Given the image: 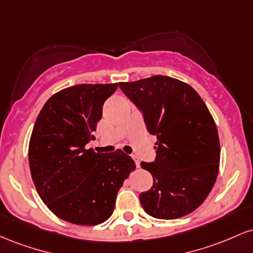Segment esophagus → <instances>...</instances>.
Returning a JSON list of instances; mask_svg holds the SVG:
<instances>
[{
  "label": "esophagus",
  "mask_w": 253,
  "mask_h": 253,
  "mask_svg": "<svg viewBox=\"0 0 253 253\" xmlns=\"http://www.w3.org/2000/svg\"><path fill=\"white\" fill-rule=\"evenodd\" d=\"M132 158L134 159V162H135V165H136V168H139V167H140V161H139V158H138V157H136L135 155H133V156H132Z\"/></svg>",
  "instance_id": "obj_1"
}]
</instances>
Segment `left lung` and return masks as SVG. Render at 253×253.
Masks as SVG:
<instances>
[{
	"mask_svg": "<svg viewBox=\"0 0 253 253\" xmlns=\"http://www.w3.org/2000/svg\"><path fill=\"white\" fill-rule=\"evenodd\" d=\"M119 86L157 136L155 162H141L153 177L151 189L139 195L144 211L165 220L187 215L207 199L219 173L213 117L195 90L175 78L157 75Z\"/></svg>",
	"mask_w": 253,
	"mask_h": 253,
	"instance_id": "left-lung-1",
	"label": "left lung"
}]
</instances>
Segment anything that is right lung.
Here are the masks:
<instances>
[{"mask_svg":"<svg viewBox=\"0 0 253 253\" xmlns=\"http://www.w3.org/2000/svg\"><path fill=\"white\" fill-rule=\"evenodd\" d=\"M117 88L118 83L65 88L46 101L37 118L28 147L32 179L48 210L68 222L94 226L108 220L119 189L135 169L121 150L86 149L104 101Z\"/></svg>","mask_w":253,"mask_h":253,"instance_id":"add662e5","label":"right lung"}]
</instances>
